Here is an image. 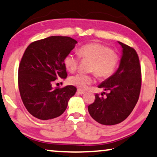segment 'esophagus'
Here are the masks:
<instances>
[{
	"instance_id": "esophagus-1",
	"label": "esophagus",
	"mask_w": 157,
	"mask_h": 157,
	"mask_svg": "<svg viewBox=\"0 0 157 157\" xmlns=\"http://www.w3.org/2000/svg\"><path fill=\"white\" fill-rule=\"evenodd\" d=\"M77 92H78V94H83L84 93H85V91H84V90H80V89H78V91H77Z\"/></svg>"
}]
</instances>
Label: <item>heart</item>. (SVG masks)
<instances>
[{"label":"heart","instance_id":"heart-1","mask_svg":"<svg viewBox=\"0 0 157 157\" xmlns=\"http://www.w3.org/2000/svg\"><path fill=\"white\" fill-rule=\"evenodd\" d=\"M79 56L68 53L64 59V65L70 72H75L78 69L79 61L82 59H91L90 70L94 72L99 78H109L115 72L119 63V56L116 52L103 44L92 42L82 45L78 50ZM69 82L71 85L79 89L85 90L94 82L91 75L82 73L77 74L70 77Z\"/></svg>","mask_w":157,"mask_h":157}]
</instances>
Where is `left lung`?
Segmentation results:
<instances>
[{
  "label": "left lung",
  "instance_id": "1",
  "mask_svg": "<svg viewBox=\"0 0 157 157\" xmlns=\"http://www.w3.org/2000/svg\"><path fill=\"white\" fill-rule=\"evenodd\" d=\"M118 43L122 48L120 67L113 75L98 86L108 93L104 92L106 98L96 94L95 100L88 106L90 116L103 125L123 122L131 114L140 98L142 71L138 55L133 48Z\"/></svg>",
  "mask_w": 157,
  "mask_h": 157
}]
</instances>
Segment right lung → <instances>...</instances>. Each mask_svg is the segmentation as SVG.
Wrapping results in <instances>:
<instances>
[{
    "mask_svg": "<svg viewBox=\"0 0 157 157\" xmlns=\"http://www.w3.org/2000/svg\"><path fill=\"white\" fill-rule=\"evenodd\" d=\"M78 43L67 36H51L34 41L24 52L18 67V87L23 105L39 120H48L65 111L75 94L72 85L52 87L58 78H67L64 59Z\"/></svg>",
    "mask_w": 157,
    "mask_h": 157,
    "instance_id": "1",
    "label": "right lung"
}]
</instances>
